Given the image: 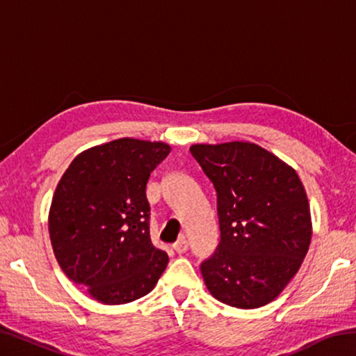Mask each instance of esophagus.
<instances>
[{"mask_svg":"<svg viewBox=\"0 0 356 356\" xmlns=\"http://www.w3.org/2000/svg\"><path fill=\"white\" fill-rule=\"evenodd\" d=\"M172 248L177 252V254H184V252L188 250V240H186L185 237H180L177 242L172 245Z\"/></svg>","mask_w":356,"mask_h":356,"instance_id":"esophagus-1","label":"esophagus"}]
</instances>
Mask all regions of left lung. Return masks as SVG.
I'll list each match as a JSON object with an SVG mask.
<instances>
[{
    "mask_svg": "<svg viewBox=\"0 0 356 356\" xmlns=\"http://www.w3.org/2000/svg\"><path fill=\"white\" fill-rule=\"evenodd\" d=\"M190 152L216 191L220 243L201 264L209 292L234 308H261L284 291L308 252L305 186L257 144H195Z\"/></svg>",
    "mask_w": 356,
    "mask_h": 356,
    "instance_id": "8db88e82",
    "label": "left lung"
}]
</instances>
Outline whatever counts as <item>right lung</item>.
<instances>
[{
	"label": "right lung",
	"mask_w": 356,
	"mask_h": 356,
	"mask_svg": "<svg viewBox=\"0 0 356 356\" xmlns=\"http://www.w3.org/2000/svg\"><path fill=\"white\" fill-rule=\"evenodd\" d=\"M171 147L120 138L84 150L53 195L48 231L67 278L100 303L124 305L147 295L168 254L150 242L146 185Z\"/></svg>",
	"instance_id": "obj_1"
}]
</instances>
